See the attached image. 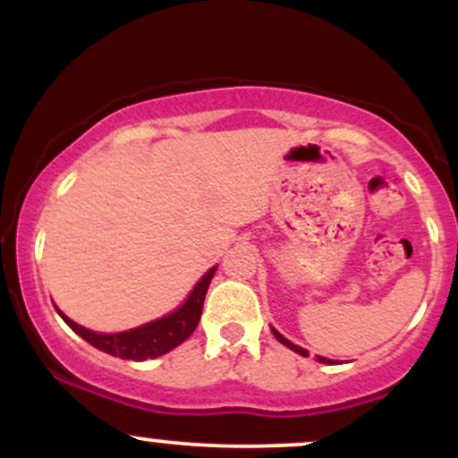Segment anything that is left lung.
Wrapping results in <instances>:
<instances>
[{"instance_id": "obj_1", "label": "left lung", "mask_w": 458, "mask_h": 458, "mask_svg": "<svg viewBox=\"0 0 458 458\" xmlns=\"http://www.w3.org/2000/svg\"><path fill=\"white\" fill-rule=\"evenodd\" d=\"M273 335H276V338L280 340V343H282L284 346H288V349H291V351H295V353L303 355V357H308V351H306V349H301V346L293 344L291 340H286V338H284V335H282V334H277L276 329H273ZM318 361H323V364H331V360H327V357H318Z\"/></svg>"}]
</instances>
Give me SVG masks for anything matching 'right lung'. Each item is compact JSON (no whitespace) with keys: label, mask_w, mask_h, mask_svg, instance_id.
I'll return each instance as SVG.
<instances>
[{"label":"right lung","mask_w":458,"mask_h":458,"mask_svg":"<svg viewBox=\"0 0 458 458\" xmlns=\"http://www.w3.org/2000/svg\"><path fill=\"white\" fill-rule=\"evenodd\" d=\"M217 267L207 271V276L196 284V288L191 291V295L187 297V301L181 308L174 310L172 314L163 317L159 320H152L148 325H141L138 329L123 331V334H97L81 325L72 323L66 314L60 317L66 320V325L72 331H77L86 343L97 346L98 351L114 357H123V360H133V361H144L152 360V357H159L167 351H172L174 346L185 343L189 335L193 334L198 327V320L202 317V303L207 297L208 284L213 280V273Z\"/></svg>","instance_id":"right-lung-1"}]
</instances>
